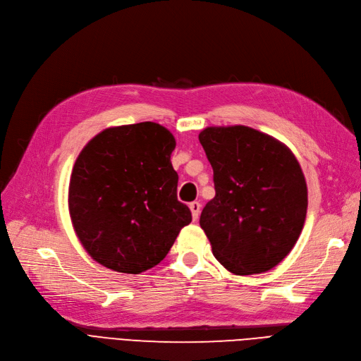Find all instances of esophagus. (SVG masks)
Listing matches in <instances>:
<instances>
[{
  "label": "esophagus",
  "instance_id": "1",
  "mask_svg": "<svg viewBox=\"0 0 361 361\" xmlns=\"http://www.w3.org/2000/svg\"><path fill=\"white\" fill-rule=\"evenodd\" d=\"M189 208H190V212H192V217H193V220H195V222H196L197 217H200V212H201V204L197 202V201H193V202H190V204H189Z\"/></svg>",
  "mask_w": 361,
  "mask_h": 361
}]
</instances>
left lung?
I'll use <instances>...</instances> for the list:
<instances>
[{"label": "left lung", "mask_w": 361, "mask_h": 361, "mask_svg": "<svg viewBox=\"0 0 361 361\" xmlns=\"http://www.w3.org/2000/svg\"><path fill=\"white\" fill-rule=\"evenodd\" d=\"M200 142L216 190L200 225L216 259L240 276L271 270L305 225L307 188L297 159L274 137L246 126L207 127Z\"/></svg>", "instance_id": "8db88e82"}]
</instances>
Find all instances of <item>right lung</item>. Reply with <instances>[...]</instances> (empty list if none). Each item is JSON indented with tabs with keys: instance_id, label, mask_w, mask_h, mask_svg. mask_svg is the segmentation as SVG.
Returning <instances> with one entry per match:
<instances>
[{
	"instance_id": "obj_1",
	"label": "right lung",
	"mask_w": 361,
	"mask_h": 361,
	"mask_svg": "<svg viewBox=\"0 0 361 361\" xmlns=\"http://www.w3.org/2000/svg\"><path fill=\"white\" fill-rule=\"evenodd\" d=\"M173 148L168 129L145 121L103 130L78 156L68 210L82 246L106 269L130 274L153 269L192 222L189 207L177 197Z\"/></svg>"
}]
</instances>
